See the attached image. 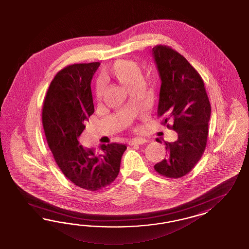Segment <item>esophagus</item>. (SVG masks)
I'll return each mask as SVG.
<instances>
[{
    "label": "esophagus",
    "mask_w": 249,
    "mask_h": 249,
    "mask_svg": "<svg viewBox=\"0 0 249 249\" xmlns=\"http://www.w3.org/2000/svg\"><path fill=\"white\" fill-rule=\"evenodd\" d=\"M145 142H147V140L145 138H142V137H138V138H134L132 140H130L128 142V144L130 146H133V145H140V144H143Z\"/></svg>",
    "instance_id": "obj_1"
}]
</instances>
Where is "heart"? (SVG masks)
Returning a JSON list of instances; mask_svg holds the SVG:
<instances>
[{
  "instance_id": "obj_1",
  "label": "heart",
  "mask_w": 249,
  "mask_h": 249,
  "mask_svg": "<svg viewBox=\"0 0 249 249\" xmlns=\"http://www.w3.org/2000/svg\"><path fill=\"white\" fill-rule=\"evenodd\" d=\"M106 75L113 77L128 88L134 89L141 83L142 74L139 64L135 61L118 60L106 72ZM102 95L103 86L102 84H98L96 89L97 98L100 99Z\"/></svg>"
}]
</instances>
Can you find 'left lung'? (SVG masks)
<instances>
[{
  "label": "left lung",
  "mask_w": 249,
  "mask_h": 249,
  "mask_svg": "<svg viewBox=\"0 0 249 249\" xmlns=\"http://www.w3.org/2000/svg\"><path fill=\"white\" fill-rule=\"evenodd\" d=\"M152 55L161 80L157 116L178 135L174 142H165L167 156L154 169L167 178H181L205 150L211 105L204 80L181 53L159 45L152 48Z\"/></svg>",
  "instance_id": "left-lung-1"
}]
</instances>
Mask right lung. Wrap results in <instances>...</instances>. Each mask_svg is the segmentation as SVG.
Here are the masks:
<instances>
[{
	"instance_id": "add662e5",
	"label": "right lung",
	"mask_w": 249,
	"mask_h": 249,
	"mask_svg": "<svg viewBox=\"0 0 249 249\" xmlns=\"http://www.w3.org/2000/svg\"><path fill=\"white\" fill-rule=\"evenodd\" d=\"M100 63L74 64L53 77L45 96L42 121L46 142L61 172L88 191L112 183L120 173L124 144H101V152L84 148L78 139L94 113L91 79Z\"/></svg>"
}]
</instances>
